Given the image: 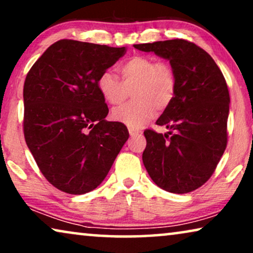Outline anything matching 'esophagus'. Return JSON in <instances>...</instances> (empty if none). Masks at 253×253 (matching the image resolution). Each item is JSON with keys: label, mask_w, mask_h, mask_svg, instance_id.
Here are the masks:
<instances>
[{"label": "esophagus", "mask_w": 253, "mask_h": 253, "mask_svg": "<svg viewBox=\"0 0 253 253\" xmlns=\"http://www.w3.org/2000/svg\"><path fill=\"white\" fill-rule=\"evenodd\" d=\"M129 133H130V136L131 137H134V136H139L140 134V131H138V130H134V129H129Z\"/></svg>", "instance_id": "obj_1"}]
</instances>
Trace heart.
<instances>
[{"mask_svg":"<svg viewBox=\"0 0 253 253\" xmlns=\"http://www.w3.org/2000/svg\"><path fill=\"white\" fill-rule=\"evenodd\" d=\"M122 82L112 71H103L98 78V88L110 105H120L132 89L134 100L113 110V119L131 129H140L155 112L167 109L177 91V77L167 62L136 55L120 67Z\"/></svg>","mask_w":253,"mask_h":253,"instance_id":"1","label":"heart"}]
</instances>
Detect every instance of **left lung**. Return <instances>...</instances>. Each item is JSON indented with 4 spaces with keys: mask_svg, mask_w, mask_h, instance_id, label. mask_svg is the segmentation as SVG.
<instances>
[{
    "mask_svg": "<svg viewBox=\"0 0 253 253\" xmlns=\"http://www.w3.org/2000/svg\"><path fill=\"white\" fill-rule=\"evenodd\" d=\"M133 47L169 60L177 77L175 98L157 121L170 131H144V166L161 189L191 192L209 181L226 150L230 102L226 79L211 55L190 41Z\"/></svg>",
    "mask_w": 253,
    "mask_h": 253,
    "instance_id": "1",
    "label": "left lung"
}]
</instances>
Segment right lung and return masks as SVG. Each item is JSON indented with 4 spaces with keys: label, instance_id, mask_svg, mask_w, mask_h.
I'll return each instance as SVG.
<instances>
[{
    "label": "right lung",
    "instance_id": "1",
    "mask_svg": "<svg viewBox=\"0 0 253 253\" xmlns=\"http://www.w3.org/2000/svg\"><path fill=\"white\" fill-rule=\"evenodd\" d=\"M126 53L82 41L58 40L30 69L24 83V137L47 181L83 195L108 174L129 138L126 126L108 122L99 76Z\"/></svg>",
    "mask_w": 253,
    "mask_h": 253
}]
</instances>
